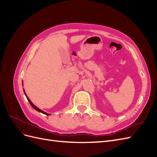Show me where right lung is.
Instances as JSON below:
<instances>
[{
	"label": "right lung",
	"mask_w": 157,
	"mask_h": 157,
	"mask_svg": "<svg viewBox=\"0 0 157 157\" xmlns=\"http://www.w3.org/2000/svg\"><path fill=\"white\" fill-rule=\"evenodd\" d=\"M24 94H25V96H26V98H27V100H28V101L29 102V103H30V105H31V107L34 109H35L36 111H39V112H40V113H43V114H44V115H50V114H48V113H46V112H44V111H42V110H40V109H39L38 107H36L35 105H33V103L31 101V100L30 99H29V98H28L27 96V95H26V94H25V91H24Z\"/></svg>",
	"instance_id": "obj_1"
}]
</instances>
